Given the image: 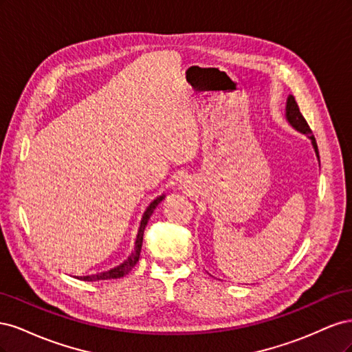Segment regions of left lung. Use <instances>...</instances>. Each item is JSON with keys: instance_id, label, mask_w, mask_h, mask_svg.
Returning <instances> with one entry per match:
<instances>
[{"instance_id": "obj_1", "label": "left lung", "mask_w": 352, "mask_h": 352, "mask_svg": "<svg viewBox=\"0 0 352 352\" xmlns=\"http://www.w3.org/2000/svg\"><path fill=\"white\" fill-rule=\"evenodd\" d=\"M286 119H287V122H289L295 127L296 131H300L301 133H305V135L310 136V140H311L313 146H314V151L317 154V158H320V157H318V148H317L316 138L313 136V132L310 129V126H308L307 120L304 119V116L301 114L300 107H298V104H296V101H295V98L292 97V95H289V97H287Z\"/></svg>"}]
</instances>
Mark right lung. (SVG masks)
I'll return each mask as SVG.
<instances>
[{"label":"right lung","mask_w":352,"mask_h":352,"mask_svg":"<svg viewBox=\"0 0 352 352\" xmlns=\"http://www.w3.org/2000/svg\"><path fill=\"white\" fill-rule=\"evenodd\" d=\"M163 198L164 197H160V198L154 199L150 204V207H148L146 211L144 212L142 220H141V226H140V232H138L136 242H135V250L129 255V258H127L124 263H122L120 265H117V267L109 270V272L98 273V274H91V276H80V278H78V279L87 280V282H98V280H109V279H120V278H123V276L129 273L135 267V264L138 263V260H140L141 248H142V239H144V230H145L146 223H148V220H150L155 207L163 201Z\"/></svg>","instance_id":"add662e5"}]
</instances>
